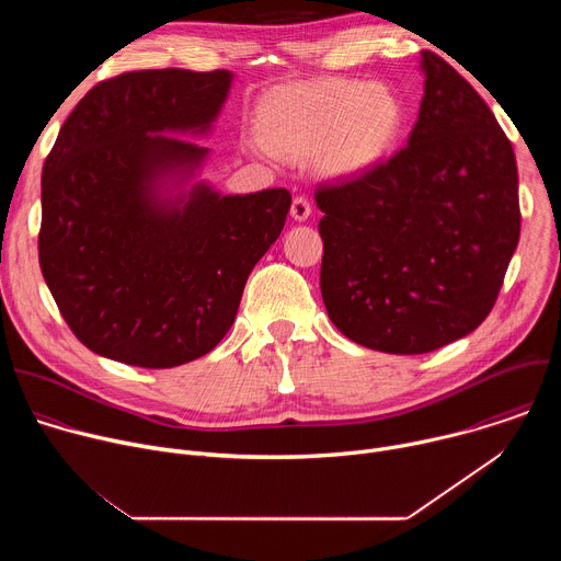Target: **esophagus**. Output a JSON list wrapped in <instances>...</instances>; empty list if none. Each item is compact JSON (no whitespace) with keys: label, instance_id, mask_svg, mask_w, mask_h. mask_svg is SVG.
Masks as SVG:
<instances>
[{"label":"esophagus","instance_id":"esophagus-1","mask_svg":"<svg viewBox=\"0 0 561 561\" xmlns=\"http://www.w3.org/2000/svg\"><path fill=\"white\" fill-rule=\"evenodd\" d=\"M290 215L297 219V221H304L310 217V202L304 197V195H295L293 197V204H290Z\"/></svg>","mask_w":561,"mask_h":561}]
</instances>
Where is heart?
Instances as JSON below:
<instances>
[{"instance_id":"1","label":"heart","mask_w":561,"mask_h":561,"mask_svg":"<svg viewBox=\"0 0 561 561\" xmlns=\"http://www.w3.org/2000/svg\"><path fill=\"white\" fill-rule=\"evenodd\" d=\"M404 104L364 79H319L271 93L255 113L262 146L279 157H310L335 175L359 173L394 146Z\"/></svg>"}]
</instances>
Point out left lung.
I'll return each instance as SVG.
<instances>
[{
	"label": "left lung",
	"mask_w": 561,
	"mask_h": 561,
	"mask_svg": "<svg viewBox=\"0 0 561 561\" xmlns=\"http://www.w3.org/2000/svg\"><path fill=\"white\" fill-rule=\"evenodd\" d=\"M420 117L386 162L314 191L319 288L355 344L420 355L493 310L519 242L515 152L486 102L424 50Z\"/></svg>",
	"instance_id": "obj_1"
}]
</instances>
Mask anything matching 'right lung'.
<instances>
[{"instance_id": "right-lung-1", "label": "right lung", "mask_w": 561, "mask_h": 561, "mask_svg": "<svg viewBox=\"0 0 561 561\" xmlns=\"http://www.w3.org/2000/svg\"><path fill=\"white\" fill-rule=\"evenodd\" d=\"M230 77L150 68L104 79L46 157L42 275L72 335L102 357L173 368L210 353L284 228L286 188L219 197L197 186L184 208L150 199L159 175L208 152L154 133L208 128Z\"/></svg>"}]
</instances>
